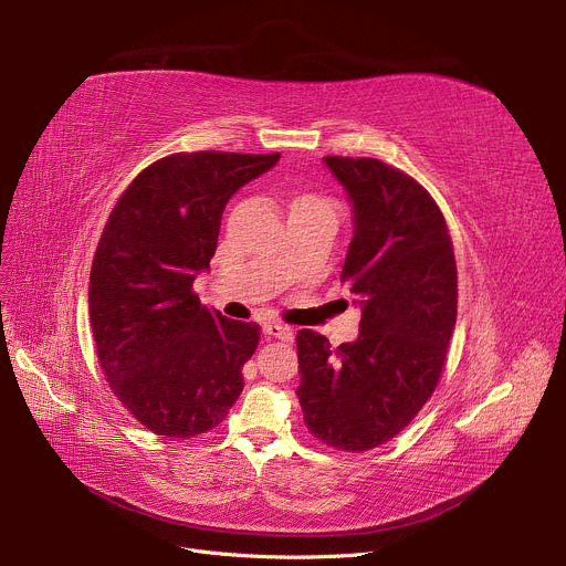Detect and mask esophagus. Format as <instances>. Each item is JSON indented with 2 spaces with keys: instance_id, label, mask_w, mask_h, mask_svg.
<instances>
[{
  "instance_id": "obj_1",
  "label": "esophagus",
  "mask_w": 566,
  "mask_h": 566,
  "mask_svg": "<svg viewBox=\"0 0 566 566\" xmlns=\"http://www.w3.org/2000/svg\"><path fill=\"white\" fill-rule=\"evenodd\" d=\"M263 335L282 339V342H291L293 339L291 328H289V325H282V323H265L263 325Z\"/></svg>"
}]
</instances>
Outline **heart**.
I'll use <instances>...</instances> for the list:
<instances>
[{
	"label": "heart",
	"mask_w": 566,
	"mask_h": 566,
	"mask_svg": "<svg viewBox=\"0 0 566 566\" xmlns=\"http://www.w3.org/2000/svg\"><path fill=\"white\" fill-rule=\"evenodd\" d=\"M312 199H318V197H314V195H298L293 199V203H298V201H312Z\"/></svg>",
	"instance_id": "obj_1"
}]
</instances>
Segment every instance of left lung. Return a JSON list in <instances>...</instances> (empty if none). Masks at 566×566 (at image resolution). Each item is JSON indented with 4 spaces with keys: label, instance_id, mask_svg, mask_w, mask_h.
<instances>
[{
    "label": "left lung",
    "instance_id": "8db88e82",
    "mask_svg": "<svg viewBox=\"0 0 566 566\" xmlns=\"http://www.w3.org/2000/svg\"><path fill=\"white\" fill-rule=\"evenodd\" d=\"M346 188L355 233L342 268L363 310L360 337L337 348L301 331L295 395L314 438L367 452L431 399L457 325V261L436 199L376 158L325 156Z\"/></svg>",
    "mask_w": 566,
    "mask_h": 566
}]
</instances>
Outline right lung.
<instances>
[{
	"mask_svg": "<svg viewBox=\"0 0 566 566\" xmlns=\"http://www.w3.org/2000/svg\"><path fill=\"white\" fill-rule=\"evenodd\" d=\"M280 154H171L112 208L88 277L101 369L135 420L167 438L216 429L243 392L261 328L199 303L229 197Z\"/></svg>",
	"mask_w": 566,
	"mask_h": 566,
	"instance_id": "obj_1",
	"label": "right lung"
}]
</instances>
